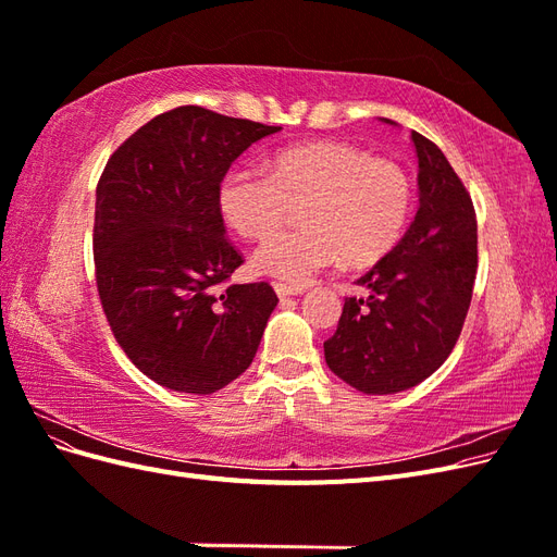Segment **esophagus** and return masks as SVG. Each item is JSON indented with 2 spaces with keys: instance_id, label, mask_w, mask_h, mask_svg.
Listing matches in <instances>:
<instances>
[{
  "instance_id": "34e87169",
  "label": "esophagus",
  "mask_w": 557,
  "mask_h": 557,
  "mask_svg": "<svg viewBox=\"0 0 557 557\" xmlns=\"http://www.w3.org/2000/svg\"><path fill=\"white\" fill-rule=\"evenodd\" d=\"M274 290L278 297H295L305 293V288H295V285H288V283H274Z\"/></svg>"
}]
</instances>
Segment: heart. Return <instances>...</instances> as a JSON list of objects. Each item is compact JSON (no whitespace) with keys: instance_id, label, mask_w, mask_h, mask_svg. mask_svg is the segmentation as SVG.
Masks as SVG:
<instances>
[{"instance_id":"heart-1","label":"heart","mask_w":557,"mask_h":557,"mask_svg":"<svg viewBox=\"0 0 557 557\" xmlns=\"http://www.w3.org/2000/svg\"><path fill=\"white\" fill-rule=\"evenodd\" d=\"M293 203H305L301 228L269 237L252 256L256 272L293 285L309 283L342 256L372 264L401 239L411 213L404 166L367 150L320 141L293 146L269 162V174L230 170L218 190L225 223L244 239H262Z\"/></svg>"}]
</instances>
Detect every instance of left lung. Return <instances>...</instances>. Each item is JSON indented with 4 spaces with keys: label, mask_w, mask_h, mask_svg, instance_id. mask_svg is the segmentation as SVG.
I'll return each mask as SVG.
<instances>
[{
    "label": "left lung",
    "mask_w": 557,
    "mask_h": 557,
    "mask_svg": "<svg viewBox=\"0 0 557 557\" xmlns=\"http://www.w3.org/2000/svg\"><path fill=\"white\" fill-rule=\"evenodd\" d=\"M383 123H391L383 117ZM418 211L401 242L346 297L325 342L332 372L367 395H395L432 376L462 332L476 278V213L440 146L411 132Z\"/></svg>",
    "instance_id": "left-lung-1"
}]
</instances>
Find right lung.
Here are the masks:
<instances>
[{
	"mask_svg": "<svg viewBox=\"0 0 557 557\" xmlns=\"http://www.w3.org/2000/svg\"><path fill=\"white\" fill-rule=\"evenodd\" d=\"M281 127L178 107L139 127L97 183L95 274L115 342L150 381L211 395L256 358L278 305L269 283H225L244 260L218 190L248 146Z\"/></svg>",
	"mask_w": 557,
	"mask_h": 557,
	"instance_id": "obj_1",
	"label": "right lung"
}]
</instances>
